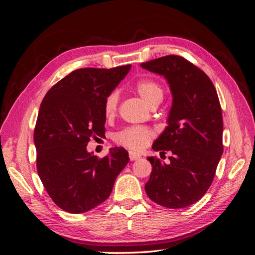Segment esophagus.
Segmentation results:
<instances>
[{
    "instance_id": "34e87169",
    "label": "esophagus",
    "mask_w": 255,
    "mask_h": 255,
    "mask_svg": "<svg viewBox=\"0 0 255 255\" xmlns=\"http://www.w3.org/2000/svg\"><path fill=\"white\" fill-rule=\"evenodd\" d=\"M128 158H130L131 161H134V160H138V159H140V154H139V153L130 152V153H128Z\"/></svg>"
}]
</instances>
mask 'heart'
<instances>
[{
	"label": "heart",
	"mask_w": 255,
	"mask_h": 255,
	"mask_svg": "<svg viewBox=\"0 0 255 255\" xmlns=\"http://www.w3.org/2000/svg\"><path fill=\"white\" fill-rule=\"evenodd\" d=\"M134 89L148 107H152L153 104H160L163 99L162 87L154 80H141V81L135 83ZM118 100L120 99H118V94L116 92L110 93L107 96L106 101H104V114L108 118L114 117L116 114ZM151 138L152 132L148 128L141 127L127 128L115 135V140L117 144L133 149V151H139V149L144 148L146 144L151 140Z\"/></svg>",
	"instance_id": "1"
}]
</instances>
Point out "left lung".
Wrapping results in <instances>:
<instances>
[{"instance_id":"obj_1","label":"left lung","mask_w":255,"mask_h":255,"mask_svg":"<svg viewBox=\"0 0 255 255\" xmlns=\"http://www.w3.org/2000/svg\"><path fill=\"white\" fill-rule=\"evenodd\" d=\"M166 79L172 93L167 127L152 148L170 162L148 156L152 172L145 184L153 202L181 209L203 197L214 180L223 154V117L218 95L203 71L179 55H166L140 64Z\"/></svg>"}]
</instances>
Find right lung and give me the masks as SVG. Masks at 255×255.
<instances>
[{"label":"right lung","instance_id":"add662e5","mask_svg":"<svg viewBox=\"0 0 255 255\" xmlns=\"http://www.w3.org/2000/svg\"><path fill=\"white\" fill-rule=\"evenodd\" d=\"M130 68L76 69L55 83L40 104L33 134L38 175L62 210L82 214L103 203L128 165L123 147L97 159L87 144L93 135H104V101Z\"/></svg>","mask_w":255,"mask_h":255}]
</instances>
